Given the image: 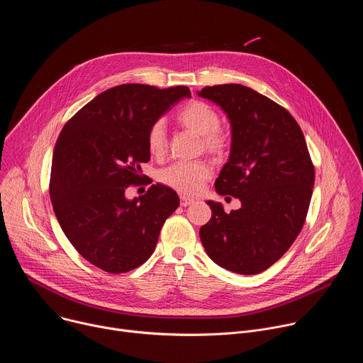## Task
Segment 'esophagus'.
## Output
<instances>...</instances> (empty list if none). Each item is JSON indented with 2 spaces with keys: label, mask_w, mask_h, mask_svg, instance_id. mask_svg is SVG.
Returning a JSON list of instances; mask_svg holds the SVG:
<instances>
[{
  "label": "esophagus",
  "mask_w": 363,
  "mask_h": 363,
  "mask_svg": "<svg viewBox=\"0 0 363 363\" xmlns=\"http://www.w3.org/2000/svg\"><path fill=\"white\" fill-rule=\"evenodd\" d=\"M194 202H195V199L188 198V196H181V198H179V203H181V206H189V205H192Z\"/></svg>",
  "instance_id": "obj_1"
}]
</instances>
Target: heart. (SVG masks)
Returning <instances> with one entry per match:
<instances>
[{"label": "heart", "mask_w": 363, "mask_h": 363, "mask_svg": "<svg viewBox=\"0 0 363 363\" xmlns=\"http://www.w3.org/2000/svg\"><path fill=\"white\" fill-rule=\"evenodd\" d=\"M177 121L184 128L201 136V147L217 160L225 158L231 149L230 135L220 129V115L202 100H192L177 115ZM147 150L153 157H161L167 147L165 125L162 121L155 122L146 135ZM213 177V168L206 161L178 162L160 174V179L168 188L184 194L196 195Z\"/></svg>", "instance_id": "heart-1"}]
</instances>
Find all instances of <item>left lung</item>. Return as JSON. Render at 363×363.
<instances>
[{
  "instance_id": "1",
  "label": "left lung",
  "mask_w": 363,
  "mask_h": 363,
  "mask_svg": "<svg viewBox=\"0 0 363 363\" xmlns=\"http://www.w3.org/2000/svg\"><path fill=\"white\" fill-rule=\"evenodd\" d=\"M198 94L230 119L231 153L216 189L241 201L230 214L220 202L206 201L213 216L199 230L202 245L223 269L258 274L303 228L315 185L312 158L296 119L272 99L234 83L206 86Z\"/></svg>"
}]
</instances>
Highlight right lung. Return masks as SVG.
I'll return each mask as SVG.
<instances>
[{
    "instance_id": "add662e5",
    "label": "right lung",
    "mask_w": 363,
    "mask_h": 363,
    "mask_svg": "<svg viewBox=\"0 0 363 363\" xmlns=\"http://www.w3.org/2000/svg\"><path fill=\"white\" fill-rule=\"evenodd\" d=\"M189 96L186 86L119 84L90 100L60 132L51 203L72 245L100 270L121 274L142 266L178 208L177 192L165 185H152L135 199L125 191L142 182L138 171L150 160L149 128Z\"/></svg>"
}]
</instances>
